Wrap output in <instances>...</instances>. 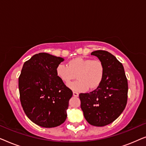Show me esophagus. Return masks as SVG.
<instances>
[{"instance_id": "esophagus-1", "label": "esophagus", "mask_w": 146, "mask_h": 146, "mask_svg": "<svg viewBox=\"0 0 146 146\" xmlns=\"http://www.w3.org/2000/svg\"><path fill=\"white\" fill-rule=\"evenodd\" d=\"M78 95H79V94L77 92H74V91L73 92V96H74L77 97V96H78Z\"/></svg>"}]
</instances>
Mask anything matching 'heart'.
<instances>
[{"label": "heart", "instance_id": "b5f03b06", "mask_svg": "<svg viewBox=\"0 0 146 146\" xmlns=\"http://www.w3.org/2000/svg\"><path fill=\"white\" fill-rule=\"evenodd\" d=\"M56 74L63 82L68 84L75 78L76 81L68 84L74 91L82 92L98 87L105 75V66L100 60L78 57L70 60L68 66L60 63L57 66Z\"/></svg>", "mask_w": 146, "mask_h": 146}]
</instances>
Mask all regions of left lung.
Listing matches in <instances>:
<instances>
[{"label": "left lung", "instance_id": "1", "mask_svg": "<svg viewBox=\"0 0 146 146\" xmlns=\"http://www.w3.org/2000/svg\"><path fill=\"white\" fill-rule=\"evenodd\" d=\"M102 61L105 75L100 85L90 93L79 94L84 116L94 126L108 125L118 117L125 109L128 85L122 64L105 50L91 53Z\"/></svg>", "mask_w": 146, "mask_h": 146}]
</instances>
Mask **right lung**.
I'll return each instance as SVG.
<instances>
[{
    "label": "right lung",
    "mask_w": 146,
    "mask_h": 146,
    "mask_svg": "<svg viewBox=\"0 0 146 146\" xmlns=\"http://www.w3.org/2000/svg\"><path fill=\"white\" fill-rule=\"evenodd\" d=\"M64 58L41 52L25 62L19 78L20 100L31 120L43 127L58 126L67 117L72 92L58 77Z\"/></svg>",
    "instance_id": "add662e5"
}]
</instances>
